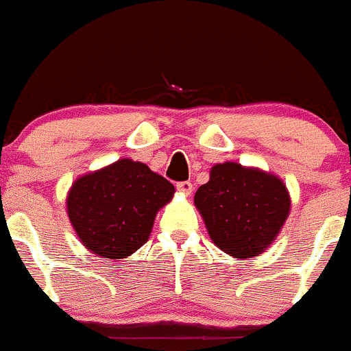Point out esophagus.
I'll use <instances>...</instances> for the list:
<instances>
[{"instance_id":"esophagus-1","label":"esophagus","mask_w":351,"mask_h":351,"mask_svg":"<svg viewBox=\"0 0 351 351\" xmlns=\"http://www.w3.org/2000/svg\"><path fill=\"white\" fill-rule=\"evenodd\" d=\"M177 191L186 194V196H189V194L193 193V184H191L189 180H180V182H177Z\"/></svg>"}]
</instances>
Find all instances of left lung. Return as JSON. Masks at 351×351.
<instances>
[{
  "mask_svg": "<svg viewBox=\"0 0 351 351\" xmlns=\"http://www.w3.org/2000/svg\"><path fill=\"white\" fill-rule=\"evenodd\" d=\"M211 241L235 258L258 256L271 244L290 211V196L278 177L225 162L194 194Z\"/></svg>",
  "mask_w": 351,
  "mask_h": 351,
  "instance_id": "left-lung-1",
  "label": "left lung"
}]
</instances>
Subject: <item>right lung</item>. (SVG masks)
<instances>
[{
	"instance_id": "1",
	"label": "right lung",
	"mask_w": 351,
	"mask_h": 351,
	"mask_svg": "<svg viewBox=\"0 0 351 351\" xmlns=\"http://www.w3.org/2000/svg\"><path fill=\"white\" fill-rule=\"evenodd\" d=\"M174 191L148 165L123 158L73 184L68 217L93 254L123 259L148 241L155 215L172 199Z\"/></svg>"
}]
</instances>
